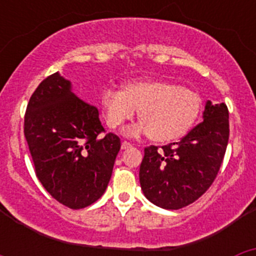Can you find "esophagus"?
Returning a JSON list of instances; mask_svg holds the SVG:
<instances>
[{
  "instance_id": "obj_1",
  "label": "esophagus",
  "mask_w": 256,
  "mask_h": 256,
  "mask_svg": "<svg viewBox=\"0 0 256 256\" xmlns=\"http://www.w3.org/2000/svg\"><path fill=\"white\" fill-rule=\"evenodd\" d=\"M132 148V144H130V142H126V141L122 142V150H126V148Z\"/></svg>"
}]
</instances>
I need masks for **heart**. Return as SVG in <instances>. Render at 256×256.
I'll return each instance as SVG.
<instances>
[{"instance_id": "b5f03b06", "label": "heart", "mask_w": 256, "mask_h": 256, "mask_svg": "<svg viewBox=\"0 0 256 256\" xmlns=\"http://www.w3.org/2000/svg\"><path fill=\"white\" fill-rule=\"evenodd\" d=\"M101 106L108 126L112 130L132 120L140 110L137 126L126 134L148 133L152 141L165 144L180 138L195 124L201 110L196 92L164 79H137L122 90L106 88Z\"/></svg>"}]
</instances>
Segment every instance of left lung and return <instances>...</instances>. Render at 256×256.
<instances>
[{
	"instance_id": "8db88e82",
	"label": "left lung",
	"mask_w": 256,
	"mask_h": 256,
	"mask_svg": "<svg viewBox=\"0 0 256 256\" xmlns=\"http://www.w3.org/2000/svg\"><path fill=\"white\" fill-rule=\"evenodd\" d=\"M200 124L180 142L144 148L140 166L144 195L156 206L177 210L198 200L216 180L230 137L226 104L206 101Z\"/></svg>"
}]
</instances>
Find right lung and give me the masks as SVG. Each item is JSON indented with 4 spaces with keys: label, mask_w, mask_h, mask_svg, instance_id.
<instances>
[{
    "label": "right lung",
    "mask_w": 256,
    "mask_h": 256,
    "mask_svg": "<svg viewBox=\"0 0 256 256\" xmlns=\"http://www.w3.org/2000/svg\"><path fill=\"white\" fill-rule=\"evenodd\" d=\"M104 133L97 108L80 100L58 72L32 94L24 136L38 180L60 204L82 209L104 195L120 150L119 137Z\"/></svg>",
    "instance_id": "right-lung-1"
}]
</instances>
